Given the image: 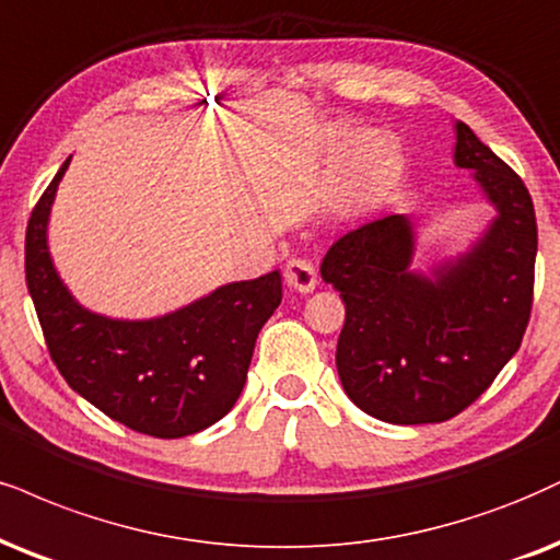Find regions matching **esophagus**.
Segmentation results:
<instances>
[{
    "instance_id": "1",
    "label": "esophagus",
    "mask_w": 560,
    "mask_h": 560,
    "mask_svg": "<svg viewBox=\"0 0 560 560\" xmlns=\"http://www.w3.org/2000/svg\"><path fill=\"white\" fill-rule=\"evenodd\" d=\"M285 282L299 293H312L316 288V267L308 259H291L285 265Z\"/></svg>"
}]
</instances>
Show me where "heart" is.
<instances>
[{
	"instance_id": "b5f03b06",
	"label": "heart",
	"mask_w": 560,
	"mask_h": 560,
	"mask_svg": "<svg viewBox=\"0 0 560 560\" xmlns=\"http://www.w3.org/2000/svg\"><path fill=\"white\" fill-rule=\"evenodd\" d=\"M392 165H395V155L382 137H361L350 144L340 178L342 210H358L369 202L386 184Z\"/></svg>"
}]
</instances>
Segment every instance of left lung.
<instances>
[{
  "mask_svg": "<svg viewBox=\"0 0 560 560\" xmlns=\"http://www.w3.org/2000/svg\"><path fill=\"white\" fill-rule=\"evenodd\" d=\"M454 135V165L472 171L495 212L465 252L412 267L416 223L389 215L350 231L322 261L345 301L342 389L384 423H441L472 405L520 350L533 308V197L465 121Z\"/></svg>",
  "mask_w": 560,
  "mask_h": 560,
  "instance_id": "1",
  "label": "left lung"
}]
</instances>
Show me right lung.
Masks as SVG:
<instances>
[{
    "mask_svg": "<svg viewBox=\"0 0 560 560\" xmlns=\"http://www.w3.org/2000/svg\"><path fill=\"white\" fill-rule=\"evenodd\" d=\"M69 161L27 220L25 280L48 353L108 418L155 439L205 431L236 405L259 329L282 301L278 269L225 282L150 319H116L74 299L48 252V218Z\"/></svg>",
    "mask_w": 560,
    "mask_h": 560,
    "instance_id": "obj_1",
    "label": "right lung"
}]
</instances>
